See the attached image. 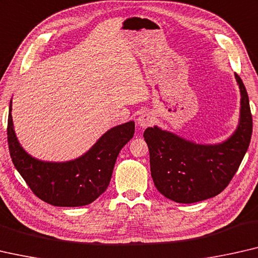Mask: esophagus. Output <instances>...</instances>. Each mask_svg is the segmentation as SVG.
<instances>
[{"label":"esophagus","instance_id":"1","mask_svg":"<svg viewBox=\"0 0 258 258\" xmlns=\"http://www.w3.org/2000/svg\"><path fill=\"white\" fill-rule=\"evenodd\" d=\"M154 119H155V118H154V116L151 112H142L139 116V118H138V120H137L138 126H139V127H141V128H146L147 126L153 124Z\"/></svg>","mask_w":258,"mask_h":258}]
</instances>
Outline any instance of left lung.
<instances>
[{
  "instance_id": "8db88e82",
  "label": "left lung",
  "mask_w": 258,
  "mask_h": 258,
  "mask_svg": "<svg viewBox=\"0 0 258 258\" xmlns=\"http://www.w3.org/2000/svg\"><path fill=\"white\" fill-rule=\"evenodd\" d=\"M240 118L236 128L219 144H199L159 126L146 128L152 178L164 197L192 204L215 197L228 185L248 151L252 133L249 97L240 76Z\"/></svg>"
}]
</instances>
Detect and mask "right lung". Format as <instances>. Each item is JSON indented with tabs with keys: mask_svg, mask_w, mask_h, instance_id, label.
Listing matches in <instances>:
<instances>
[{
	"mask_svg": "<svg viewBox=\"0 0 258 258\" xmlns=\"http://www.w3.org/2000/svg\"><path fill=\"white\" fill-rule=\"evenodd\" d=\"M13 98L8 117V145L15 168L38 198L53 206L78 207L96 201L107 186L121 148L132 139L134 121L107 130L88 151L63 162L43 161L19 144L14 128Z\"/></svg>",
	"mask_w": 258,
	"mask_h": 258,
	"instance_id": "obj_1",
	"label": "right lung"
}]
</instances>
